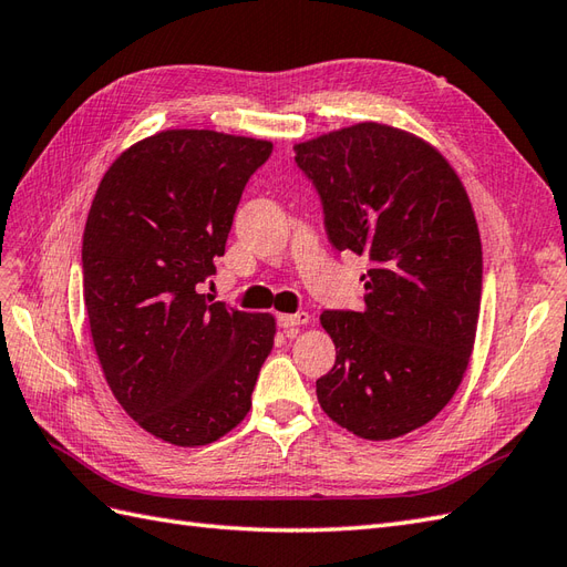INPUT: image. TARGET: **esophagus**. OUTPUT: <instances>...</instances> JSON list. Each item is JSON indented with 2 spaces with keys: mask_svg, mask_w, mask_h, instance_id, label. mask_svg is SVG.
I'll use <instances>...</instances> for the list:
<instances>
[{
  "mask_svg": "<svg viewBox=\"0 0 567 567\" xmlns=\"http://www.w3.org/2000/svg\"><path fill=\"white\" fill-rule=\"evenodd\" d=\"M311 321V316L307 311H299V313H282L278 318V326L285 328L289 336H295L299 326H307Z\"/></svg>",
  "mask_w": 567,
  "mask_h": 567,
  "instance_id": "esophagus-1",
  "label": "esophagus"
}]
</instances>
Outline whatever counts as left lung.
I'll list each match as a JSON object with an SVG mask.
<instances>
[{
	"mask_svg": "<svg viewBox=\"0 0 567 567\" xmlns=\"http://www.w3.org/2000/svg\"><path fill=\"white\" fill-rule=\"evenodd\" d=\"M338 251L367 256L364 311H323L336 367L323 412L367 441L429 424L455 395L482 307V239L467 192L431 143L361 122L295 145Z\"/></svg>",
	"mask_w": 567,
	"mask_h": 567,
	"instance_id": "8db88e82",
	"label": "left lung"
}]
</instances>
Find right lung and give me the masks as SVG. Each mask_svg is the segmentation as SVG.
<instances>
[{"label":"right lung","instance_id":"right-lung-1","mask_svg":"<svg viewBox=\"0 0 567 567\" xmlns=\"http://www.w3.org/2000/svg\"><path fill=\"white\" fill-rule=\"evenodd\" d=\"M270 141L167 128L126 148L83 229V299L112 395L155 439L196 447L235 429L275 318L200 295Z\"/></svg>","mask_w":567,"mask_h":567}]
</instances>
